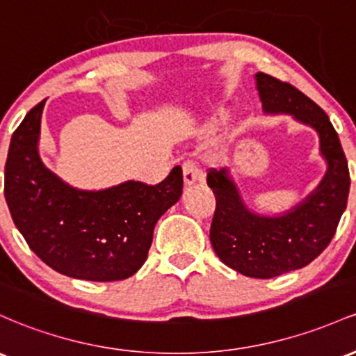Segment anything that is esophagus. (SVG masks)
I'll return each instance as SVG.
<instances>
[{"instance_id":"obj_1","label":"esophagus","mask_w":356,"mask_h":356,"mask_svg":"<svg viewBox=\"0 0 356 356\" xmlns=\"http://www.w3.org/2000/svg\"><path fill=\"white\" fill-rule=\"evenodd\" d=\"M182 174H184V184L187 187L199 184V182H204V174H202V170L199 169L196 163L191 162V160L184 162V165H182Z\"/></svg>"}]
</instances>
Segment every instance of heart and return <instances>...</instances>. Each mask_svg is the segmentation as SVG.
I'll return each instance as SVG.
<instances>
[{"mask_svg": "<svg viewBox=\"0 0 356 356\" xmlns=\"http://www.w3.org/2000/svg\"><path fill=\"white\" fill-rule=\"evenodd\" d=\"M221 120H222V116H216V118H214L213 121H211V123L208 124V131H213L214 128H216L218 124L221 123Z\"/></svg>", "mask_w": 356, "mask_h": 356, "instance_id": "1", "label": "heart"}]
</instances>
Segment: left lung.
<instances>
[{
    "label": "left lung",
    "instance_id": "1",
    "mask_svg": "<svg viewBox=\"0 0 356 356\" xmlns=\"http://www.w3.org/2000/svg\"><path fill=\"white\" fill-rule=\"evenodd\" d=\"M265 115H289L318 134L326 172L306 197L282 213L250 208L233 169L209 172L208 186L216 197L211 245L225 265L253 279H272L306 267L334 236L350 193V172L338 134L314 101L268 74H255Z\"/></svg>",
    "mask_w": 356,
    "mask_h": 356
}]
</instances>
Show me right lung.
<instances>
[{
    "label": "right lung",
    "instance_id": "1",
    "mask_svg": "<svg viewBox=\"0 0 356 356\" xmlns=\"http://www.w3.org/2000/svg\"><path fill=\"white\" fill-rule=\"evenodd\" d=\"M44 106L30 109L8 150L5 197L15 226L58 273L92 282L128 279L145 264L160 216L182 196V169L174 167L157 186H70L38 152Z\"/></svg>",
    "mask_w": 356,
    "mask_h": 356
}]
</instances>
